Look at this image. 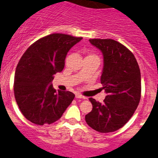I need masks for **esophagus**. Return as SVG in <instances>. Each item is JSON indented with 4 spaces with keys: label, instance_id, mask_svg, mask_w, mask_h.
Listing matches in <instances>:
<instances>
[{
    "label": "esophagus",
    "instance_id": "obj_1",
    "mask_svg": "<svg viewBox=\"0 0 158 158\" xmlns=\"http://www.w3.org/2000/svg\"><path fill=\"white\" fill-rule=\"evenodd\" d=\"M76 98H80V99H86V97H84V96L81 95V94H76Z\"/></svg>",
    "mask_w": 158,
    "mask_h": 158
}]
</instances>
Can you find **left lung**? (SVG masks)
Returning a JSON list of instances; mask_svg holds the SVG:
<instances>
[{
    "label": "left lung",
    "instance_id": "left-lung-1",
    "mask_svg": "<svg viewBox=\"0 0 158 158\" xmlns=\"http://www.w3.org/2000/svg\"><path fill=\"white\" fill-rule=\"evenodd\" d=\"M102 52L104 67L101 82L107 96L104 103L93 98V109L85 117L89 127L99 132L118 130L131 118L141 97V75L133 54L111 39H91Z\"/></svg>",
    "mask_w": 158,
    "mask_h": 158
}]
</instances>
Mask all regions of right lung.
<instances>
[{"label": "right lung", "mask_w": 158, "mask_h": 158, "mask_svg": "<svg viewBox=\"0 0 158 158\" xmlns=\"http://www.w3.org/2000/svg\"><path fill=\"white\" fill-rule=\"evenodd\" d=\"M82 39L53 33L36 41L22 56L15 74V97L21 112L32 123L56 122L74 99L73 93L56 91L52 81L64 69L69 50Z\"/></svg>", "instance_id": "obj_1"}]
</instances>
